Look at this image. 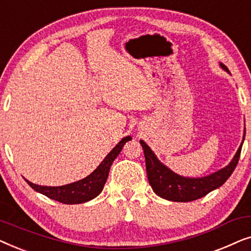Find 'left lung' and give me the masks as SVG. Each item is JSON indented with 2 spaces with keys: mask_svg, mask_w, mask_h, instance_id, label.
<instances>
[{
  "mask_svg": "<svg viewBox=\"0 0 251 251\" xmlns=\"http://www.w3.org/2000/svg\"><path fill=\"white\" fill-rule=\"evenodd\" d=\"M221 66L223 70L228 72L225 65L221 64ZM245 136H243V140H245ZM242 144L243 142L228 166L218 170L217 173L209 175V176L202 178H188L175 174L169 168L161 163L149 145L144 140H140V145L143 147L144 155H145L146 173L151 187L153 188L154 193L159 197L176 202H190L198 200V199L203 198L204 195L210 193L216 188L221 187L228 179L239 162Z\"/></svg>",
  "mask_w": 251,
  "mask_h": 251,
  "instance_id": "1",
  "label": "left lung"
}]
</instances>
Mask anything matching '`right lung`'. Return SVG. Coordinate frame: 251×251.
I'll return each mask as SVG.
<instances>
[{
	"label": "right lung",
	"mask_w": 251,
	"mask_h": 251,
	"mask_svg": "<svg viewBox=\"0 0 251 251\" xmlns=\"http://www.w3.org/2000/svg\"><path fill=\"white\" fill-rule=\"evenodd\" d=\"M131 140V137H125L111 152L107 154V156L101 161L94 173H91L88 177L83 179L75 181V183L64 185V186H41L28 181L27 179L26 183L33 188L34 191L39 192V193L46 195V197L56 200L58 202L65 204H77L83 203V202L90 201L95 199L97 195L100 194V192L104 188V185L107 180L109 168H111L113 161L116 159L121 152L122 147L125 144Z\"/></svg>",
	"instance_id": "add662e5"
}]
</instances>
